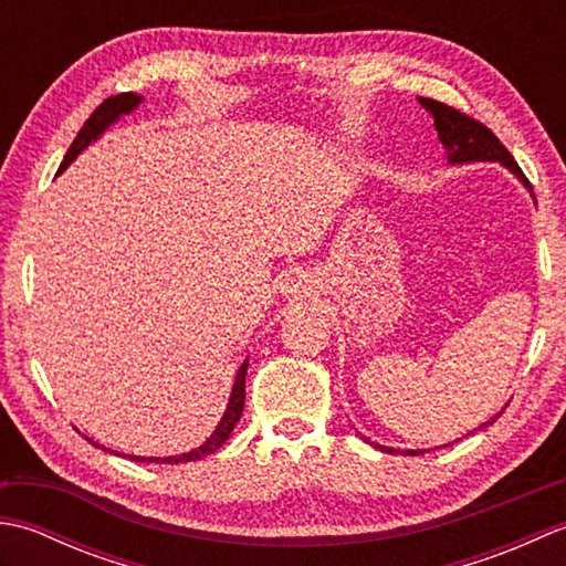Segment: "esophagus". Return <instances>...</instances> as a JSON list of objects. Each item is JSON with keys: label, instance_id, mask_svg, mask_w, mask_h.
Masks as SVG:
<instances>
[{"label": "esophagus", "instance_id": "esophagus-1", "mask_svg": "<svg viewBox=\"0 0 566 566\" xmlns=\"http://www.w3.org/2000/svg\"><path fill=\"white\" fill-rule=\"evenodd\" d=\"M286 292H292V294H298V292H302V282H290V290H286Z\"/></svg>", "mask_w": 566, "mask_h": 566}]
</instances>
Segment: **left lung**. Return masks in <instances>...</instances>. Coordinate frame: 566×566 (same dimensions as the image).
<instances>
[{"mask_svg":"<svg viewBox=\"0 0 566 566\" xmlns=\"http://www.w3.org/2000/svg\"><path fill=\"white\" fill-rule=\"evenodd\" d=\"M418 102L432 116V122H436L438 138L442 143L444 155H448V163L450 165L499 163V165L506 167V170L515 179H518V182L533 195V187L525 179L518 163L513 160V155L506 150V146H503V143L494 134H491V130L484 124L474 122V118L464 116L462 112H457V109H452V106L442 104V102L428 99V97H418ZM503 408H506V406H503ZM503 408H501L496 416H491L486 423H482V426L474 428V430H484L489 426H494L496 420H499V416L503 413ZM369 444H375V442H369ZM375 448H379L381 452H399V454H411V457L413 454H423V450H394V448H387V444H379V442L375 444Z\"/></svg>","mask_w":566,"mask_h":566,"instance_id":"8db88e82","label":"left lung"}]
</instances>
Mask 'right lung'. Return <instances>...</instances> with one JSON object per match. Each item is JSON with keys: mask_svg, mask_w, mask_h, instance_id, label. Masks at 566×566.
<instances>
[{"mask_svg": "<svg viewBox=\"0 0 566 566\" xmlns=\"http://www.w3.org/2000/svg\"><path fill=\"white\" fill-rule=\"evenodd\" d=\"M140 102H143V97H140V94H134V92H124V94H116V97L104 99V102L97 106V109H94V114L87 118V124H84V126L80 128L77 138L72 140V146H70V150L65 153L63 163H60L57 175L63 172V170H67V165H70L72 160H75L84 148H90L94 140H99V138L106 134V130H109V128L118 122V118L130 114V112H136L138 106H140ZM245 375H248V357L243 359V365L238 367V375H235L233 389H231V399H228V403H226V413L221 416V420H219V426H216V430L211 432V436H209L207 440H203V442L199 444V448L189 450V452H182V454H172V457H140V454H124V457H128L130 462L179 464V462H197V460H201V457H207V454L219 450L221 444H223L228 438H231V432H233V428L238 426L240 416H243V403H245ZM87 440L94 444V448H102L104 452L118 454V452H114V450H109V448H104V444L94 442L92 438H87Z\"/></svg>", "mask_w": 566, "mask_h": 566, "instance_id": "add662e5", "label": "right lung"}]
</instances>
